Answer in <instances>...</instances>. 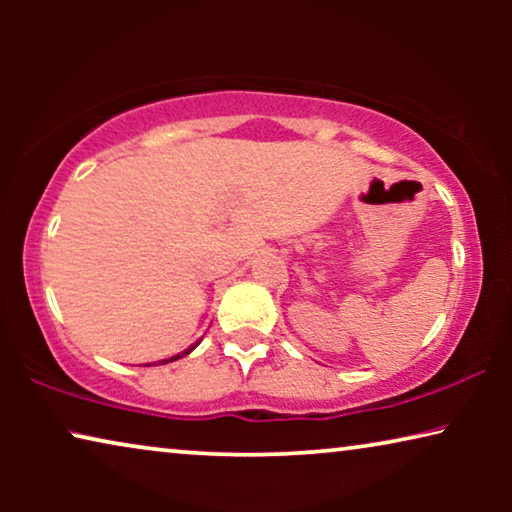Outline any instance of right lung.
Wrapping results in <instances>:
<instances>
[{"label":"right lung","instance_id":"obj_1","mask_svg":"<svg viewBox=\"0 0 512 512\" xmlns=\"http://www.w3.org/2000/svg\"><path fill=\"white\" fill-rule=\"evenodd\" d=\"M195 345H198V342H195ZM195 345H193V347H188V349H186V352H181V354H177V356H172V359H165V361H160V363H170V361H177V359H181V356L191 354V352H193V349H195ZM160 363H158V366H160ZM146 366H151V363H146Z\"/></svg>","mask_w":512,"mask_h":512}]
</instances>
